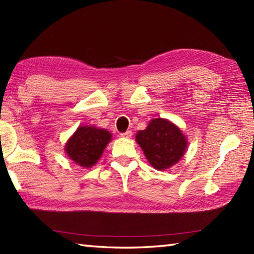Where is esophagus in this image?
I'll return each instance as SVG.
<instances>
[{
	"label": "esophagus",
	"instance_id": "esophagus-1",
	"mask_svg": "<svg viewBox=\"0 0 254 254\" xmlns=\"http://www.w3.org/2000/svg\"><path fill=\"white\" fill-rule=\"evenodd\" d=\"M121 136L122 137H131L132 136V131L131 130H127V132H124V133H121Z\"/></svg>",
	"mask_w": 254,
	"mask_h": 254
}]
</instances>
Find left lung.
Instances as JSON below:
<instances>
[{
    "mask_svg": "<svg viewBox=\"0 0 254 254\" xmlns=\"http://www.w3.org/2000/svg\"><path fill=\"white\" fill-rule=\"evenodd\" d=\"M135 139L148 161L158 170L177 163L187 147L186 137L179 127L165 119L152 120L145 130L136 133Z\"/></svg>",
    "mask_w": 254,
    "mask_h": 254,
    "instance_id": "left-lung-1",
    "label": "left lung"
}]
</instances>
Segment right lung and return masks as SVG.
Wrapping results in <instances>:
<instances>
[{
	"instance_id": "add662e5",
	"label": "right lung",
	"mask_w": 254,
	"mask_h": 254,
	"mask_svg": "<svg viewBox=\"0 0 254 254\" xmlns=\"http://www.w3.org/2000/svg\"><path fill=\"white\" fill-rule=\"evenodd\" d=\"M111 133L94 127H79L66 144V153L79 166L89 168L101 158Z\"/></svg>"
}]
</instances>
